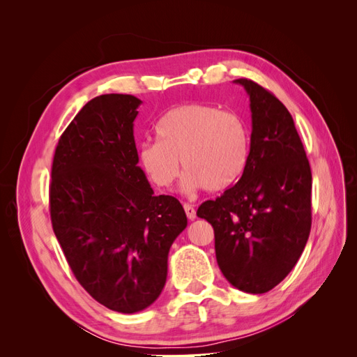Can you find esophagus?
Here are the masks:
<instances>
[{
    "label": "esophagus",
    "instance_id": "1",
    "mask_svg": "<svg viewBox=\"0 0 357 357\" xmlns=\"http://www.w3.org/2000/svg\"><path fill=\"white\" fill-rule=\"evenodd\" d=\"M183 208H185L189 220H195L197 219V211H195V208H193V205L185 204V205H183Z\"/></svg>",
    "mask_w": 357,
    "mask_h": 357
}]
</instances>
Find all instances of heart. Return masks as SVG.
<instances>
[{
    "instance_id": "heart-1",
    "label": "heart",
    "mask_w": 357,
    "mask_h": 357,
    "mask_svg": "<svg viewBox=\"0 0 357 357\" xmlns=\"http://www.w3.org/2000/svg\"><path fill=\"white\" fill-rule=\"evenodd\" d=\"M158 139L139 147V164L159 188H169L180 172V189L220 192L235 185L250 156V135L243 119L213 105L183 104L168 110L156 126Z\"/></svg>"
}]
</instances>
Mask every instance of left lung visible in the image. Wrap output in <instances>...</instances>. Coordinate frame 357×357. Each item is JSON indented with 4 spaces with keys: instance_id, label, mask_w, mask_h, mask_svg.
Masks as SVG:
<instances>
[{
    "instance_id": "1",
    "label": "left lung",
    "mask_w": 357,
    "mask_h": 357,
    "mask_svg": "<svg viewBox=\"0 0 357 357\" xmlns=\"http://www.w3.org/2000/svg\"><path fill=\"white\" fill-rule=\"evenodd\" d=\"M250 98V156L241 178L197 215L214 229L215 259L228 282L265 294L283 282L311 229V169L286 107L257 83L238 79Z\"/></svg>"
}]
</instances>
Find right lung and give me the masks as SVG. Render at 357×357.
<instances>
[{
	"instance_id": "1",
	"label": "right lung",
	"mask_w": 357,
	"mask_h": 357,
	"mask_svg": "<svg viewBox=\"0 0 357 357\" xmlns=\"http://www.w3.org/2000/svg\"><path fill=\"white\" fill-rule=\"evenodd\" d=\"M142 100H91L59 138L50 218L73 274L100 304L134 314L159 298L168 253L188 226L178 199L155 197L138 167L134 121Z\"/></svg>"
}]
</instances>
